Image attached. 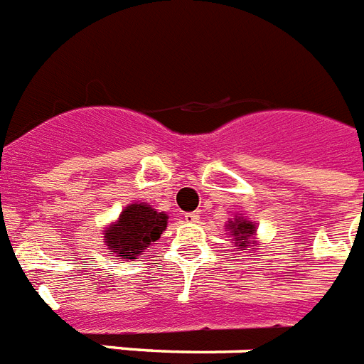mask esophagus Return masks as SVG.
<instances>
[{
    "label": "esophagus",
    "instance_id": "obj_1",
    "mask_svg": "<svg viewBox=\"0 0 364 364\" xmlns=\"http://www.w3.org/2000/svg\"><path fill=\"white\" fill-rule=\"evenodd\" d=\"M186 222L188 223H197L199 222V212H188V214H186Z\"/></svg>",
    "mask_w": 364,
    "mask_h": 364
}]
</instances>
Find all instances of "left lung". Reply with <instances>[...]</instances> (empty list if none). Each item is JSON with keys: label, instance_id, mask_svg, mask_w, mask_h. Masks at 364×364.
<instances>
[{"label": "left lung", "instance_id": "left-lung-1", "mask_svg": "<svg viewBox=\"0 0 364 364\" xmlns=\"http://www.w3.org/2000/svg\"><path fill=\"white\" fill-rule=\"evenodd\" d=\"M225 231L229 232V237L237 246V252L242 254V250H248L250 255H255L257 252V240H255V235H257V225H255L252 220L240 216H235L232 220H228L225 223Z\"/></svg>", "mask_w": 364, "mask_h": 364}]
</instances>
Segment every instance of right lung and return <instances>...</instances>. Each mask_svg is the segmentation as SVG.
<instances>
[{
	"label": "right lung",
	"mask_w": 364,
	"mask_h": 364,
	"mask_svg": "<svg viewBox=\"0 0 364 364\" xmlns=\"http://www.w3.org/2000/svg\"><path fill=\"white\" fill-rule=\"evenodd\" d=\"M168 216L148 203H129L118 220L103 228V242L118 259L135 261L167 229Z\"/></svg>",
	"instance_id": "right-lung-1"
}]
</instances>
